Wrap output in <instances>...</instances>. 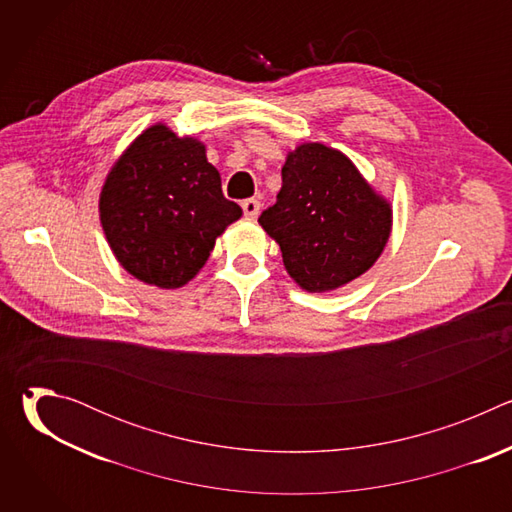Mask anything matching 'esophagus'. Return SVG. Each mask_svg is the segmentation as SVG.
Here are the masks:
<instances>
[{
  "mask_svg": "<svg viewBox=\"0 0 512 512\" xmlns=\"http://www.w3.org/2000/svg\"><path fill=\"white\" fill-rule=\"evenodd\" d=\"M243 212H245V216H249V218H257L259 216V212H261V202L259 200H255V198H247V200H243Z\"/></svg>",
  "mask_w": 512,
  "mask_h": 512,
  "instance_id": "34e87169",
  "label": "esophagus"
}]
</instances>
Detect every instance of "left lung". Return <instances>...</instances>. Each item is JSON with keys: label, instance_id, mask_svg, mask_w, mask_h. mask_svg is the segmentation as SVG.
I'll list each match as a JSON object with an SVG mask.
<instances>
[{"label": "left lung", "instance_id": "8db88e82", "mask_svg": "<svg viewBox=\"0 0 512 512\" xmlns=\"http://www.w3.org/2000/svg\"><path fill=\"white\" fill-rule=\"evenodd\" d=\"M259 223L279 243L300 287L328 291L379 259L391 233V206L342 152L304 143L287 156L277 200Z\"/></svg>", "mask_w": 512, "mask_h": 512}]
</instances>
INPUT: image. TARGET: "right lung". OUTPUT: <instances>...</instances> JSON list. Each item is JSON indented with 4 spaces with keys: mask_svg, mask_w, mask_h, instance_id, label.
Segmentation results:
<instances>
[{
    "mask_svg": "<svg viewBox=\"0 0 512 512\" xmlns=\"http://www.w3.org/2000/svg\"><path fill=\"white\" fill-rule=\"evenodd\" d=\"M99 212L117 261L162 289L188 283L216 237L243 214L225 198L204 145L162 123L145 129L111 168Z\"/></svg>",
    "mask_w": 512,
    "mask_h": 512,
    "instance_id": "1",
    "label": "right lung"
}]
</instances>
